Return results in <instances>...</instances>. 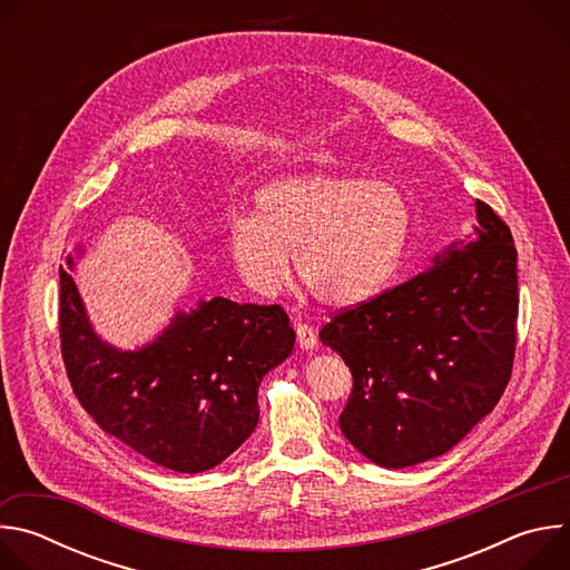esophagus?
<instances>
[{"instance_id":"34e87169","label":"esophagus","mask_w":570,"mask_h":570,"mask_svg":"<svg viewBox=\"0 0 570 570\" xmlns=\"http://www.w3.org/2000/svg\"><path fill=\"white\" fill-rule=\"evenodd\" d=\"M297 345L302 350H313L315 343H317V336H315V330L311 327V324H297Z\"/></svg>"}]
</instances>
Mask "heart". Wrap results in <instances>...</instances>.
<instances>
[{"label":"heart","mask_w":570,"mask_h":570,"mask_svg":"<svg viewBox=\"0 0 570 570\" xmlns=\"http://www.w3.org/2000/svg\"><path fill=\"white\" fill-rule=\"evenodd\" d=\"M415 232V205L401 187L347 174L273 180L255 196V216L229 223L232 262L253 291L275 295L291 277L324 304L354 306L399 273Z\"/></svg>","instance_id":"b5f03b06"}]
</instances>
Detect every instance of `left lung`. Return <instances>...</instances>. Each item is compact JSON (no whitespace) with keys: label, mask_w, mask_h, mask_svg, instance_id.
I'll return each instance as SVG.
<instances>
[{"label":"left lung","mask_w":570,"mask_h":570,"mask_svg":"<svg viewBox=\"0 0 570 570\" xmlns=\"http://www.w3.org/2000/svg\"><path fill=\"white\" fill-rule=\"evenodd\" d=\"M475 236L453 240L433 268L336 313L320 332L354 376L341 431L379 466L446 453L508 387L517 248L490 205L475 200Z\"/></svg>","instance_id":"1"}]
</instances>
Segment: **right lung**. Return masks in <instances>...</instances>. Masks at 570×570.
<instances>
[{
    "instance_id": "right-lung-1",
    "label": "right lung",
    "mask_w": 570,
    "mask_h": 570,
    "mask_svg": "<svg viewBox=\"0 0 570 570\" xmlns=\"http://www.w3.org/2000/svg\"><path fill=\"white\" fill-rule=\"evenodd\" d=\"M71 268L69 255L58 271L62 361L80 405L108 435L180 473L214 469L253 435L259 383L295 345L279 304L198 302L153 343L121 352L92 330Z\"/></svg>"
}]
</instances>
